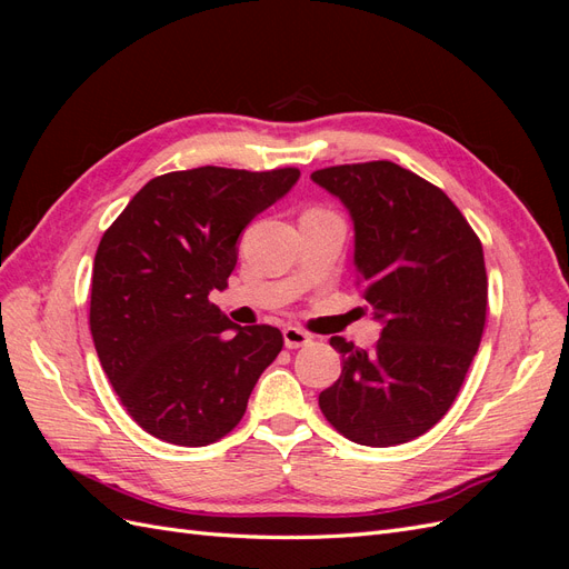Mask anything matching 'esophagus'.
<instances>
[{
	"mask_svg": "<svg viewBox=\"0 0 569 569\" xmlns=\"http://www.w3.org/2000/svg\"><path fill=\"white\" fill-rule=\"evenodd\" d=\"M282 337H284L287 349H299V347H306V343H311V337H308L303 330H299V327H284Z\"/></svg>",
	"mask_w": 569,
	"mask_h": 569,
	"instance_id": "esophagus-1",
	"label": "esophagus"
}]
</instances>
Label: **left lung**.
<instances>
[{"mask_svg": "<svg viewBox=\"0 0 569 569\" xmlns=\"http://www.w3.org/2000/svg\"><path fill=\"white\" fill-rule=\"evenodd\" d=\"M311 180L351 216L356 284L382 325L372 351L330 339L343 366L320 410L360 446L406 443L446 416L479 349L485 251L439 187L391 161L322 168Z\"/></svg>", "mask_w": 569, "mask_h": 569, "instance_id": "obj_1", "label": "left lung"}]
</instances>
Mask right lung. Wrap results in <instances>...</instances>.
I'll list each match as a JSON object with an SVG mask.
<instances>
[{"label": "right lung", "instance_id": "add662e5", "mask_svg": "<svg viewBox=\"0 0 569 569\" xmlns=\"http://www.w3.org/2000/svg\"><path fill=\"white\" fill-rule=\"evenodd\" d=\"M299 178L297 168L166 173L101 237L90 301L94 349L120 403L151 437L178 446L226 437L282 351L278 327H239L209 295L228 289L239 234Z\"/></svg>", "mask_w": 569, "mask_h": 569}]
</instances>
